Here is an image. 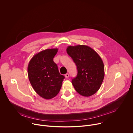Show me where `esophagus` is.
I'll use <instances>...</instances> for the list:
<instances>
[{
	"mask_svg": "<svg viewBox=\"0 0 133 133\" xmlns=\"http://www.w3.org/2000/svg\"><path fill=\"white\" fill-rule=\"evenodd\" d=\"M65 76L66 78H68V77H69V74H68V73L66 74H65Z\"/></svg>",
	"mask_w": 133,
	"mask_h": 133,
	"instance_id": "esophagus-1",
	"label": "esophagus"
}]
</instances>
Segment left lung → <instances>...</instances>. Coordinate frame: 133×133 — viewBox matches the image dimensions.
I'll return each mask as SVG.
<instances>
[{"label":"left lung","instance_id":"8db88e82","mask_svg":"<svg viewBox=\"0 0 133 133\" xmlns=\"http://www.w3.org/2000/svg\"><path fill=\"white\" fill-rule=\"evenodd\" d=\"M68 55L77 66V75L71 83L81 95L88 97L100 88L104 78V66L98 54L89 46H68Z\"/></svg>","mask_w":133,"mask_h":133}]
</instances>
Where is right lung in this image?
I'll return each instance as SVG.
<instances>
[{"instance_id": "obj_1", "label": "right lung", "mask_w": 133, "mask_h": 133, "mask_svg": "<svg viewBox=\"0 0 133 133\" xmlns=\"http://www.w3.org/2000/svg\"><path fill=\"white\" fill-rule=\"evenodd\" d=\"M58 49H48L34 55L28 66V75L35 91L49 99L58 94L65 78L61 75L53 58Z\"/></svg>"}]
</instances>
